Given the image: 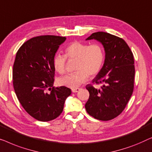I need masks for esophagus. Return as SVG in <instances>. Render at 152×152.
<instances>
[{
	"instance_id": "esophagus-1",
	"label": "esophagus",
	"mask_w": 152,
	"mask_h": 152,
	"mask_svg": "<svg viewBox=\"0 0 152 152\" xmlns=\"http://www.w3.org/2000/svg\"><path fill=\"white\" fill-rule=\"evenodd\" d=\"M80 88H75V89H72V91L73 93H76V92H78V91H80Z\"/></svg>"
}]
</instances>
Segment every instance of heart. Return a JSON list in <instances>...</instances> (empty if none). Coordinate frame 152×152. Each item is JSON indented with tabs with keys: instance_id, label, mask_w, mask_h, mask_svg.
Returning a JSON list of instances; mask_svg holds the SVG:
<instances>
[{
	"instance_id": "1",
	"label": "heart",
	"mask_w": 152,
	"mask_h": 152,
	"mask_svg": "<svg viewBox=\"0 0 152 152\" xmlns=\"http://www.w3.org/2000/svg\"><path fill=\"white\" fill-rule=\"evenodd\" d=\"M65 56L56 54L53 58V65L56 71L63 74L65 71L66 57L76 59V72L58 79V84L68 88L75 89L86 82L89 77H94L99 73L103 65L104 52L99 44L89 45L74 41L66 47Z\"/></svg>"
}]
</instances>
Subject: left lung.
<instances>
[{"label":"left lung","mask_w":152,"mask_h":152,"mask_svg":"<svg viewBox=\"0 0 152 152\" xmlns=\"http://www.w3.org/2000/svg\"><path fill=\"white\" fill-rule=\"evenodd\" d=\"M95 39L103 45L105 58L92 83L102 84L98 89L89 84L87 112L100 121L116 118L125 108L134 90V56L123 38L102 31L93 33L86 40Z\"/></svg>","instance_id":"8db88e82"}]
</instances>
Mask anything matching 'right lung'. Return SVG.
I'll list each match as a JSON object with an SVG mask.
<instances>
[{
    "mask_svg": "<svg viewBox=\"0 0 152 152\" xmlns=\"http://www.w3.org/2000/svg\"><path fill=\"white\" fill-rule=\"evenodd\" d=\"M65 40L58 36H36L24 42L16 53L13 66L15 93L25 110L38 121H50L59 116L72 93L68 87H53V58ZM46 88L52 89L50 94L44 91Z\"/></svg>",
    "mask_w": 152,
    "mask_h": 152,
    "instance_id": "1",
    "label": "right lung"
}]
</instances>
